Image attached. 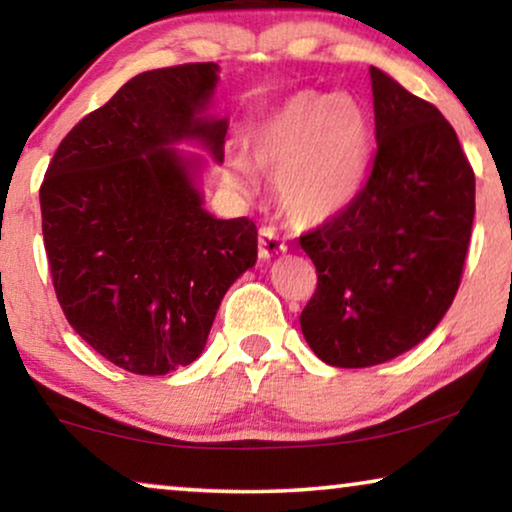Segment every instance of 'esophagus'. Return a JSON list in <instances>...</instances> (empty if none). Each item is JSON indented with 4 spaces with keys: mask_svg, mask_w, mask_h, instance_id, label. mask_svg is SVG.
<instances>
[{
    "mask_svg": "<svg viewBox=\"0 0 512 512\" xmlns=\"http://www.w3.org/2000/svg\"><path fill=\"white\" fill-rule=\"evenodd\" d=\"M285 248H287L285 241L278 239L276 229H273V227H262V229H259V257L271 259L273 255L283 253Z\"/></svg>",
    "mask_w": 512,
    "mask_h": 512,
    "instance_id": "34e87169",
    "label": "esophagus"
}]
</instances>
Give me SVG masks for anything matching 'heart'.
Returning a JSON list of instances; mask_svg holds the SVG:
<instances>
[{"instance_id":"1","label":"heart","mask_w":512,"mask_h":512,"mask_svg":"<svg viewBox=\"0 0 512 512\" xmlns=\"http://www.w3.org/2000/svg\"><path fill=\"white\" fill-rule=\"evenodd\" d=\"M253 155L257 167L276 178L280 206L294 222H325L357 199L369 176V118L352 97L297 92L257 129ZM229 181L253 192L257 178L236 157Z\"/></svg>"}]
</instances>
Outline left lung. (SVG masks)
I'll list each match as a JSON object with an SVG mask.
<instances>
[{
    "label": "left lung",
    "instance_id": "8db88e82",
    "mask_svg": "<svg viewBox=\"0 0 512 512\" xmlns=\"http://www.w3.org/2000/svg\"><path fill=\"white\" fill-rule=\"evenodd\" d=\"M376 155L362 192L299 243L318 287L301 331L322 362L364 369L399 357L443 320L462 283L475 176L434 104L371 67Z\"/></svg>",
    "mask_w": 512,
    "mask_h": 512
}]
</instances>
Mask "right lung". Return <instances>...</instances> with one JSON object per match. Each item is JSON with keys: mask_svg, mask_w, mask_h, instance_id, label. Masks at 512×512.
Here are the masks:
<instances>
[{"mask_svg": "<svg viewBox=\"0 0 512 512\" xmlns=\"http://www.w3.org/2000/svg\"><path fill=\"white\" fill-rule=\"evenodd\" d=\"M218 64L143 71L64 136L46 169L41 229L64 318L120 369L192 364L229 285L257 262V227L201 208L197 139L222 162L227 120L204 109Z\"/></svg>", "mask_w": 512, "mask_h": 512, "instance_id": "1", "label": "right lung"}]
</instances>
